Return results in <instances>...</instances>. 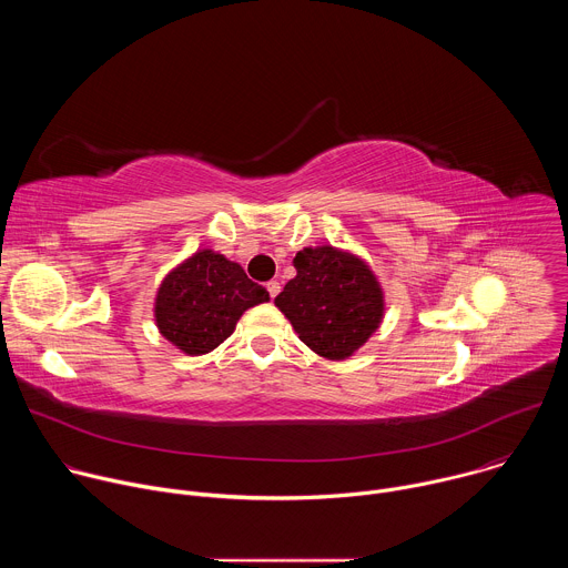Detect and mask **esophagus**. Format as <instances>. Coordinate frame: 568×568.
<instances>
[{
  "label": "esophagus",
  "instance_id": "obj_1",
  "mask_svg": "<svg viewBox=\"0 0 568 568\" xmlns=\"http://www.w3.org/2000/svg\"><path fill=\"white\" fill-rule=\"evenodd\" d=\"M267 292H270L272 298H276L278 292H281V283H278V281H270V283H267Z\"/></svg>",
  "mask_w": 568,
  "mask_h": 568
}]
</instances>
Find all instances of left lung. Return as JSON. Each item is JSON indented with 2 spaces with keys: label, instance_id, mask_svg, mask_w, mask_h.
<instances>
[{
  "label": "left lung",
  "instance_id": "8db88e82",
  "mask_svg": "<svg viewBox=\"0 0 568 568\" xmlns=\"http://www.w3.org/2000/svg\"><path fill=\"white\" fill-rule=\"evenodd\" d=\"M296 276L274 298L298 339L326 359H346L379 328L384 294L371 267L331 245L305 247Z\"/></svg>",
  "mask_w": 568,
  "mask_h": 568
}]
</instances>
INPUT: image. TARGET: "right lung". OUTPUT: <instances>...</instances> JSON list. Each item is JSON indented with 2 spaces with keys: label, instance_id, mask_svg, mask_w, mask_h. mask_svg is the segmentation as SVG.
Masks as SVG:
<instances>
[{
  "label": "right lung",
  "instance_id": "add662e5",
  "mask_svg": "<svg viewBox=\"0 0 568 568\" xmlns=\"http://www.w3.org/2000/svg\"><path fill=\"white\" fill-rule=\"evenodd\" d=\"M270 301L237 263L200 250L175 267L154 298L159 333L186 355H206L231 333L242 312Z\"/></svg>",
  "mask_w": 568,
  "mask_h": 568
}]
</instances>
